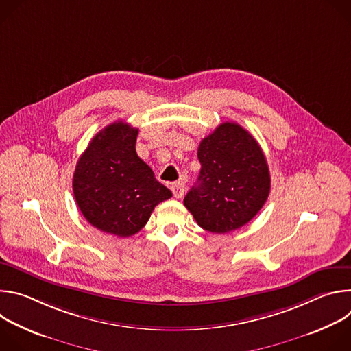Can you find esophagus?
Wrapping results in <instances>:
<instances>
[{
  "label": "esophagus",
  "mask_w": 351,
  "mask_h": 351,
  "mask_svg": "<svg viewBox=\"0 0 351 351\" xmlns=\"http://www.w3.org/2000/svg\"><path fill=\"white\" fill-rule=\"evenodd\" d=\"M171 189H172V193H173V195H175L176 198H180V197L183 195V193H184V184H183L182 182L172 183Z\"/></svg>",
  "instance_id": "obj_1"
}]
</instances>
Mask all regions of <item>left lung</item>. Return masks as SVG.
Returning <instances> with one entry per match:
<instances>
[{"label": "left lung", "instance_id": "left-lung-1", "mask_svg": "<svg viewBox=\"0 0 351 351\" xmlns=\"http://www.w3.org/2000/svg\"><path fill=\"white\" fill-rule=\"evenodd\" d=\"M197 184L183 203L195 222L228 233L252 221L265 204L271 176L257 140L234 122L221 123L198 145Z\"/></svg>", "mask_w": 351, "mask_h": 351}]
</instances>
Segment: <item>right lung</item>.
Wrapping results in <instances>:
<instances>
[{
    "label": "right lung",
    "mask_w": 351,
    "mask_h": 351,
    "mask_svg": "<svg viewBox=\"0 0 351 351\" xmlns=\"http://www.w3.org/2000/svg\"><path fill=\"white\" fill-rule=\"evenodd\" d=\"M138 129L118 121L99 130L73 173L76 204L90 225L119 237L137 233L172 197L136 153Z\"/></svg>",
    "instance_id": "obj_1"
}]
</instances>
